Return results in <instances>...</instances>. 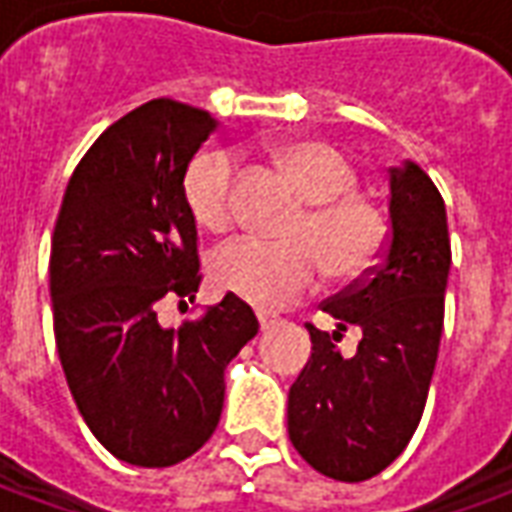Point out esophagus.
I'll list each match as a JSON object with an SVG mask.
<instances>
[{
    "mask_svg": "<svg viewBox=\"0 0 512 512\" xmlns=\"http://www.w3.org/2000/svg\"><path fill=\"white\" fill-rule=\"evenodd\" d=\"M257 323H260V332H266L268 326L274 323V318H268V315H263V312H257Z\"/></svg>",
    "mask_w": 512,
    "mask_h": 512,
    "instance_id": "1",
    "label": "esophagus"
}]
</instances>
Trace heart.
I'll return each instance as SVG.
<instances>
[{
  "label": "heart",
  "instance_id": "b5f03b06",
  "mask_svg": "<svg viewBox=\"0 0 512 512\" xmlns=\"http://www.w3.org/2000/svg\"><path fill=\"white\" fill-rule=\"evenodd\" d=\"M266 158L307 202L290 227L296 241L238 238L213 255L211 279L222 293L257 310H282L318 282L323 260L340 277L370 266L384 244V219L354 194L356 169L329 142L310 136L274 139L266 145ZM183 197L200 227L211 233L230 227L235 216L233 158L222 150L194 158L183 178Z\"/></svg>",
  "mask_w": 512,
  "mask_h": 512
}]
</instances>
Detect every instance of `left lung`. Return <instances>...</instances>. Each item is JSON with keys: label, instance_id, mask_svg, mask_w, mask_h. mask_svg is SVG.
<instances>
[{"label": "left lung", "instance_id": "8db88e82", "mask_svg": "<svg viewBox=\"0 0 512 512\" xmlns=\"http://www.w3.org/2000/svg\"><path fill=\"white\" fill-rule=\"evenodd\" d=\"M447 208L433 180L403 161L389 169V241L370 277L323 304L337 329H310L312 354L288 392V433L312 469L362 483L414 436L428 400L450 277ZM363 332L354 357L336 348Z\"/></svg>", "mask_w": 512, "mask_h": 512}]
</instances>
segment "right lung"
Masks as SVG:
<instances>
[{"label":"right lung","mask_w":512,"mask_h":512,"mask_svg":"<svg viewBox=\"0 0 512 512\" xmlns=\"http://www.w3.org/2000/svg\"><path fill=\"white\" fill-rule=\"evenodd\" d=\"M216 128L169 98L120 117L73 169L51 238L62 370L87 428L131 466H172L211 439L224 367L257 334L252 307L230 293L180 329L158 321L161 299L200 288L183 178Z\"/></svg>","instance_id":"1"}]
</instances>
